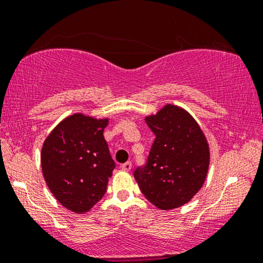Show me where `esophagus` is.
Instances as JSON below:
<instances>
[{"instance_id": "obj_1", "label": "esophagus", "mask_w": 263, "mask_h": 263, "mask_svg": "<svg viewBox=\"0 0 263 263\" xmlns=\"http://www.w3.org/2000/svg\"><path fill=\"white\" fill-rule=\"evenodd\" d=\"M130 168H132V163H130V161H127V163L121 164V170L130 171Z\"/></svg>"}]
</instances>
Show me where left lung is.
<instances>
[{"mask_svg":"<svg viewBox=\"0 0 263 263\" xmlns=\"http://www.w3.org/2000/svg\"><path fill=\"white\" fill-rule=\"evenodd\" d=\"M156 135L146 166L134 177L151 203L163 211L188 203L202 188L210 167V145L188 111L166 104L145 117Z\"/></svg>","mask_w":263,"mask_h":263,"instance_id":"obj_1","label":"left lung"}]
</instances>
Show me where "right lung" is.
<instances>
[{"label": "right lung", "mask_w": 263, "mask_h": 263, "mask_svg": "<svg viewBox=\"0 0 263 263\" xmlns=\"http://www.w3.org/2000/svg\"><path fill=\"white\" fill-rule=\"evenodd\" d=\"M109 118L73 114L45 139L41 164L55 199L77 214L87 213L106 192L115 161L104 139Z\"/></svg>", "instance_id": "add662e5"}]
</instances>
